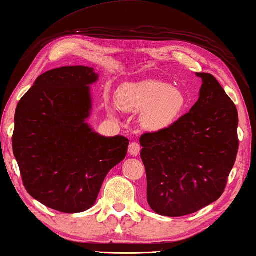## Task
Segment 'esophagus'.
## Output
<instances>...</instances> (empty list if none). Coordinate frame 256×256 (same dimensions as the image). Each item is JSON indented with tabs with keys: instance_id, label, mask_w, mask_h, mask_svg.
Returning <instances> with one entry per match:
<instances>
[{
	"instance_id": "obj_1",
	"label": "esophagus",
	"mask_w": 256,
	"mask_h": 256,
	"mask_svg": "<svg viewBox=\"0 0 256 256\" xmlns=\"http://www.w3.org/2000/svg\"><path fill=\"white\" fill-rule=\"evenodd\" d=\"M140 145L138 144L137 142H130V145H129V148H128V152H129V154H130L132 156H137L138 154H140Z\"/></svg>"
}]
</instances>
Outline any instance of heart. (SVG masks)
<instances>
[{
	"label": "heart",
	"instance_id": "obj_1",
	"mask_svg": "<svg viewBox=\"0 0 256 256\" xmlns=\"http://www.w3.org/2000/svg\"><path fill=\"white\" fill-rule=\"evenodd\" d=\"M118 102L124 111H142L140 124L152 132L164 130L172 126L188 103L180 88L156 80L124 85L118 92Z\"/></svg>",
	"mask_w": 256,
	"mask_h": 256
}]
</instances>
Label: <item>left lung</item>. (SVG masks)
Segmentation results:
<instances>
[{"label":"left lung","instance_id":"left-lung-1","mask_svg":"<svg viewBox=\"0 0 256 256\" xmlns=\"http://www.w3.org/2000/svg\"><path fill=\"white\" fill-rule=\"evenodd\" d=\"M196 75L204 83L191 110L140 138L147 201L162 216H186L220 198L238 152L236 106L214 75Z\"/></svg>","mask_w":256,"mask_h":256}]
</instances>
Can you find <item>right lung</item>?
Instances as JSON below:
<instances>
[{"label":"right lung","instance_id":"add662e5","mask_svg":"<svg viewBox=\"0 0 256 256\" xmlns=\"http://www.w3.org/2000/svg\"><path fill=\"white\" fill-rule=\"evenodd\" d=\"M92 67L44 73L16 106L13 154L28 194L65 214L96 204L106 174L127 155L124 136L104 137L85 122L91 111Z\"/></svg>","mask_w":256,"mask_h":256}]
</instances>
